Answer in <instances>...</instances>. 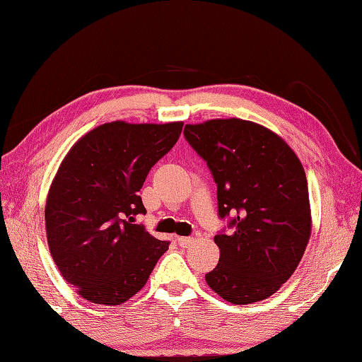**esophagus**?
<instances>
[{"label": "esophagus", "instance_id": "34e87169", "mask_svg": "<svg viewBox=\"0 0 362 362\" xmlns=\"http://www.w3.org/2000/svg\"><path fill=\"white\" fill-rule=\"evenodd\" d=\"M177 243H179V246H182V247H189L194 243V238L193 237H179L177 238Z\"/></svg>", "mask_w": 362, "mask_h": 362}]
</instances>
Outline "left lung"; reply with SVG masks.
<instances>
[{"mask_svg":"<svg viewBox=\"0 0 362 362\" xmlns=\"http://www.w3.org/2000/svg\"><path fill=\"white\" fill-rule=\"evenodd\" d=\"M185 139L207 163L216 183L215 235L219 262L209 287L232 304L278 292L293 274L310 235L306 174L278 134L242 119L185 125Z\"/></svg>","mask_w":362,"mask_h":362,"instance_id":"8db88e82","label":"left lung"}]
</instances>
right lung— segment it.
Here are the masks:
<instances>
[{"mask_svg":"<svg viewBox=\"0 0 362 362\" xmlns=\"http://www.w3.org/2000/svg\"><path fill=\"white\" fill-rule=\"evenodd\" d=\"M182 122L97 127L70 148L49 188L47 240L62 278L95 304L125 303L139 292L169 242L134 216L148 171L171 151Z\"/></svg>","mask_w":362,"mask_h":362,"instance_id":"add662e5","label":"right lung"}]
</instances>
